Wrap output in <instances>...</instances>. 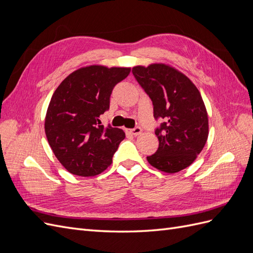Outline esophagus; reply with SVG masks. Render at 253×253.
<instances>
[{"mask_svg": "<svg viewBox=\"0 0 253 253\" xmlns=\"http://www.w3.org/2000/svg\"><path fill=\"white\" fill-rule=\"evenodd\" d=\"M141 131H142V129H141L139 126H136V127H134V128H126V132H127L128 134L134 135V136L139 135V134L141 133Z\"/></svg>", "mask_w": 253, "mask_h": 253, "instance_id": "1", "label": "esophagus"}]
</instances>
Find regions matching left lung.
Returning a JSON list of instances; mask_svg holds the SVG:
<instances>
[{
    "label": "left lung",
    "mask_w": 253,
    "mask_h": 253,
    "mask_svg": "<svg viewBox=\"0 0 253 253\" xmlns=\"http://www.w3.org/2000/svg\"><path fill=\"white\" fill-rule=\"evenodd\" d=\"M133 75L149 95L154 117L163 118L156 128L158 150L149 164L165 173L186 169L204 149L209 120L200 90L185 74L166 63L133 67Z\"/></svg>",
    "instance_id": "obj_1"
}]
</instances>
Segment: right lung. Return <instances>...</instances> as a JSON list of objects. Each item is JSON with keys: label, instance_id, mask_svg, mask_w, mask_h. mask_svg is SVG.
<instances>
[{"label": "right lung", "instance_id": "1", "mask_svg": "<svg viewBox=\"0 0 253 253\" xmlns=\"http://www.w3.org/2000/svg\"><path fill=\"white\" fill-rule=\"evenodd\" d=\"M129 72L131 67L82 66L68 75L52 94L45 134L53 154L70 173L89 177L111 166L126 133L100 126L99 117L110 108L114 86Z\"/></svg>", "mask_w": 253, "mask_h": 253}]
</instances>
